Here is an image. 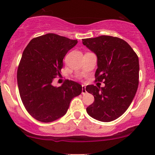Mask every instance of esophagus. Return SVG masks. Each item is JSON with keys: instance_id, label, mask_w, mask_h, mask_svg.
Wrapping results in <instances>:
<instances>
[{"instance_id": "1", "label": "esophagus", "mask_w": 155, "mask_h": 155, "mask_svg": "<svg viewBox=\"0 0 155 155\" xmlns=\"http://www.w3.org/2000/svg\"><path fill=\"white\" fill-rule=\"evenodd\" d=\"M86 93H87L86 87H85L84 85H82V92H81V94H82V95H85Z\"/></svg>"}]
</instances>
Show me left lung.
<instances>
[{"mask_svg":"<svg viewBox=\"0 0 155 155\" xmlns=\"http://www.w3.org/2000/svg\"><path fill=\"white\" fill-rule=\"evenodd\" d=\"M82 43L97 56L96 80L105 84L104 87L87 86L86 91L95 98L87 112L101 122H111L123 114L136 95L138 58L125 41L117 37L101 35L82 39Z\"/></svg>","mask_w":155,"mask_h":155,"instance_id":"1","label":"left lung"}]
</instances>
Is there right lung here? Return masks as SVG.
I'll list each match as a JSON object with an SVG mask.
<instances>
[{"mask_svg":"<svg viewBox=\"0 0 155 155\" xmlns=\"http://www.w3.org/2000/svg\"><path fill=\"white\" fill-rule=\"evenodd\" d=\"M77 42L47 33L32 39L23 51L17 84L25 108L35 120H57L66 114L72 99L81 93L82 87L76 81L67 80L58 87L52 84L60 76L65 54Z\"/></svg>","mask_w":155,"mask_h":155,"instance_id":"right-lung-1","label":"right lung"}]
</instances>
